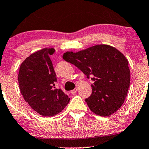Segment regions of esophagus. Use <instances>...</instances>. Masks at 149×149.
I'll return each mask as SVG.
<instances>
[{
  "mask_svg": "<svg viewBox=\"0 0 149 149\" xmlns=\"http://www.w3.org/2000/svg\"><path fill=\"white\" fill-rule=\"evenodd\" d=\"M77 88H74L73 90H72L70 91V93H72V94H74V93H77Z\"/></svg>",
  "mask_w": 149,
  "mask_h": 149,
  "instance_id": "esophagus-1",
  "label": "esophagus"
}]
</instances>
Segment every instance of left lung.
I'll return each instance as SVG.
<instances>
[{"label":"left lung","mask_w":149,"mask_h":149,"mask_svg":"<svg viewBox=\"0 0 149 149\" xmlns=\"http://www.w3.org/2000/svg\"><path fill=\"white\" fill-rule=\"evenodd\" d=\"M62 58L94 81L92 93L85 99L93 113L107 117L121 107L130 85V70L121 52L108 45H97L76 53L67 52Z\"/></svg>","instance_id":"1"}]
</instances>
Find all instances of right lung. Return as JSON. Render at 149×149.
I'll return each instance as SVG.
<instances>
[{
	"mask_svg": "<svg viewBox=\"0 0 149 149\" xmlns=\"http://www.w3.org/2000/svg\"><path fill=\"white\" fill-rule=\"evenodd\" d=\"M54 48H45L30 55L21 64L18 74L19 89L31 108L43 117L60 113L70 98L57 89V78L51 55Z\"/></svg>",
	"mask_w": 149,
	"mask_h": 149,
	"instance_id": "1",
	"label": "right lung"
}]
</instances>
